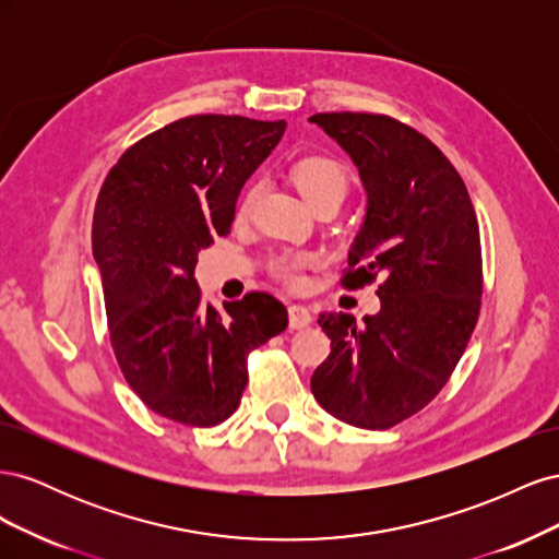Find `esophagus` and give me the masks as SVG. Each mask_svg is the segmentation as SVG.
<instances>
[{"instance_id": "esophagus-1", "label": "esophagus", "mask_w": 559, "mask_h": 559, "mask_svg": "<svg viewBox=\"0 0 559 559\" xmlns=\"http://www.w3.org/2000/svg\"><path fill=\"white\" fill-rule=\"evenodd\" d=\"M312 324V312L306 306H289V326L292 329H306Z\"/></svg>"}]
</instances>
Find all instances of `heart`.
Segmentation results:
<instances>
[{
  "label": "heart",
  "mask_w": 559,
  "mask_h": 559,
  "mask_svg": "<svg viewBox=\"0 0 559 559\" xmlns=\"http://www.w3.org/2000/svg\"><path fill=\"white\" fill-rule=\"evenodd\" d=\"M292 179L314 210L324 205H341L349 191V175L345 167L329 156H302L292 165ZM261 183L253 181L247 186L240 200V214H247L257 202ZM312 265L310 257H280L273 261V275L286 286L302 284V270Z\"/></svg>",
  "instance_id": "obj_1"
}]
</instances>
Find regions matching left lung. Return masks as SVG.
<instances>
[{
    "label": "left lung",
    "instance_id": "left-lung-1",
    "mask_svg": "<svg viewBox=\"0 0 559 559\" xmlns=\"http://www.w3.org/2000/svg\"><path fill=\"white\" fill-rule=\"evenodd\" d=\"M310 121L341 144L368 195L345 289L378 286L364 324L319 314L331 354L310 380L321 408L359 429L419 413L450 380L480 314V230L466 186L425 134L384 114L333 111Z\"/></svg>",
    "mask_w": 559,
    "mask_h": 559
}]
</instances>
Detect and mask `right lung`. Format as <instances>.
Wrapping results in <instances>:
<instances>
[{"instance_id":"add662e5","label":"right lung","mask_w":559,"mask_h":559,"mask_svg":"<svg viewBox=\"0 0 559 559\" xmlns=\"http://www.w3.org/2000/svg\"><path fill=\"white\" fill-rule=\"evenodd\" d=\"M286 121L200 114L146 134L111 167L93 216L116 361L146 408L214 427L240 405L249 354L289 324L263 292L205 306L198 251L230 233L245 181Z\"/></svg>"}]
</instances>
